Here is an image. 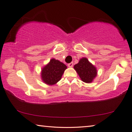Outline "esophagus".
Returning <instances> with one entry per match:
<instances>
[{"mask_svg": "<svg viewBox=\"0 0 132 132\" xmlns=\"http://www.w3.org/2000/svg\"><path fill=\"white\" fill-rule=\"evenodd\" d=\"M68 66L69 67V68H71V67H73V62H71V63H69L68 64Z\"/></svg>", "mask_w": 132, "mask_h": 132, "instance_id": "1", "label": "esophagus"}]
</instances>
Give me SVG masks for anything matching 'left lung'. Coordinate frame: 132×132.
<instances>
[{
    "instance_id": "obj_1",
    "label": "left lung",
    "mask_w": 132,
    "mask_h": 132,
    "mask_svg": "<svg viewBox=\"0 0 132 132\" xmlns=\"http://www.w3.org/2000/svg\"><path fill=\"white\" fill-rule=\"evenodd\" d=\"M74 69L82 81L85 82H92L97 76V69L86 57L80 59L79 63L74 66Z\"/></svg>"
}]
</instances>
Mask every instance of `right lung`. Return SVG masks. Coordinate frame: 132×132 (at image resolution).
<instances>
[{"mask_svg": "<svg viewBox=\"0 0 132 132\" xmlns=\"http://www.w3.org/2000/svg\"><path fill=\"white\" fill-rule=\"evenodd\" d=\"M67 66L57 60L52 59L47 65L42 69V79L45 83L53 85L61 79Z\"/></svg>", "mask_w": 132, "mask_h": 132, "instance_id": "obj_1", "label": "right lung"}]
</instances>
